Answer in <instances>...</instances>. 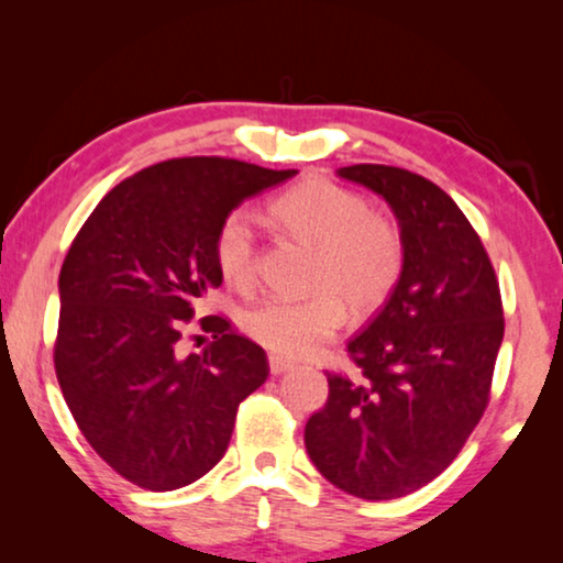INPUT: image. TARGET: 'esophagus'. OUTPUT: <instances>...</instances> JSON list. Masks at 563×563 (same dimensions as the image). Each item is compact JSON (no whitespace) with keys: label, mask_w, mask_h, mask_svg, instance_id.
Segmentation results:
<instances>
[{"label":"esophagus","mask_w":563,"mask_h":563,"mask_svg":"<svg viewBox=\"0 0 563 563\" xmlns=\"http://www.w3.org/2000/svg\"><path fill=\"white\" fill-rule=\"evenodd\" d=\"M291 366H295V364H291V361L282 358V356H276V353H272V356H268V372H272L274 376H279V374H284V372H289Z\"/></svg>","instance_id":"obj_1"}]
</instances>
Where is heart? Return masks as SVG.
<instances>
[{"label":"heart","instance_id":"1","mask_svg":"<svg viewBox=\"0 0 563 563\" xmlns=\"http://www.w3.org/2000/svg\"><path fill=\"white\" fill-rule=\"evenodd\" d=\"M284 235L314 251L312 297L268 299L243 314L251 341L276 356L302 358L330 341L345 322V302L372 314L395 295L407 266L402 228L356 191L310 179L268 205ZM214 261L230 287L251 289L258 276L256 230L245 212H230L214 235Z\"/></svg>","mask_w":563,"mask_h":563}]
</instances>
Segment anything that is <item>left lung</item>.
<instances>
[{
  "label": "left lung",
  "instance_id": "obj_1",
  "mask_svg": "<svg viewBox=\"0 0 563 563\" xmlns=\"http://www.w3.org/2000/svg\"><path fill=\"white\" fill-rule=\"evenodd\" d=\"M338 176L387 199L407 266L349 341L358 376L328 372V402L307 420L305 445L338 489L395 499L433 482L479 426L505 335L503 297L482 238L441 187L382 164Z\"/></svg>",
  "mask_w": 563,
  "mask_h": 563
}]
</instances>
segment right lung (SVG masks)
Here are the masks:
<instances>
[{"label": "right lung", "instance_id": "obj_1", "mask_svg": "<svg viewBox=\"0 0 563 563\" xmlns=\"http://www.w3.org/2000/svg\"><path fill=\"white\" fill-rule=\"evenodd\" d=\"M295 174L220 156L161 161L107 191L76 233L53 364L81 435L122 479L172 492L225 456L268 358L222 314L199 320L212 335L202 351L187 353L184 330L222 284L220 222Z\"/></svg>", "mask_w": 563, "mask_h": 563}]
</instances>
